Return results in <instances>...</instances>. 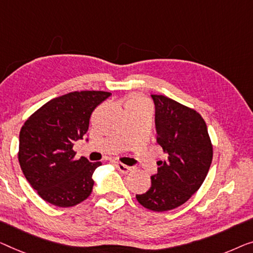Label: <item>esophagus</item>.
<instances>
[{"label":"esophagus","instance_id":"34e87169","mask_svg":"<svg viewBox=\"0 0 253 253\" xmlns=\"http://www.w3.org/2000/svg\"><path fill=\"white\" fill-rule=\"evenodd\" d=\"M115 166H116L117 169H118V170H119L120 172H123V174H128V172H129V171L131 170V167H128V166L124 165V164L116 163Z\"/></svg>","mask_w":253,"mask_h":253}]
</instances>
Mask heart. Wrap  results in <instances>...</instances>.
<instances>
[{
	"mask_svg": "<svg viewBox=\"0 0 253 253\" xmlns=\"http://www.w3.org/2000/svg\"><path fill=\"white\" fill-rule=\"evenodd\" d=\"M128 104H145V103H144V101H143L142 99H139V97H135V99L131 100Z\"/></svg>",
	"mask_w": 253,
	"mask_h": 253,
	"instance_id": "b5f03b06",
	"label": "heart"
}]
</instances>
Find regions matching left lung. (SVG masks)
I'll return each instance as SVG.
<instances>
[{
    "label": "left lung",
    "mask_w": 253,
    "mask_h": 253,
    "mask_svg": "<svg viewBox=\"0 0 253 253\" xmlns=\"http://www.w3.org/2000/svg\"><path fill=\"white\" fill-rule=\"evenodd\" d=\"M156 105L157 142L166 154L151 176V187L136 194L144 208L164 212L185 203L208 174L212 143L205 119L194 109L165 95H151Z\"/></svg>",
    "instance_id": "obj_1"
}]
</instances>
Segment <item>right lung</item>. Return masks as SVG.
<instances>
[{
    "mask_svg": "<svg viewBox=\"0 0 253 253\" xmlns=\"http://www.w3.org/2000/svg\"><path fill=\"white\" fill-rule=\"evenodd\" d=\"M110 95L103 90L65 94L42 105L21 127L19 164L44 201L68 208L92 193V175L102 163L75 159L74 142L83 138L94 109Z\"/></svg>",
    "mask_w": 253,
    "mask_h": 253,
    "instance_id": "1",
    "label": "right lung"
}]
</instances>
